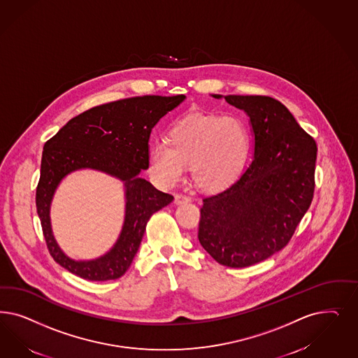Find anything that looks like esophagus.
<instances>
[{"mask_svg":"<svg viewBox=\"0 0 358 358\" xmlns=\"http://www.w3.org/2000/svg\"><path fill=\"white\" fill-rule=\"evenodd\" d=\"M191 201V197L183 195V194H178L175 195V203L176 204H185V203H189Z\"/></svg>","mask_w":358,"mask_h":358,"instance_id":"esophagus-1","label":"esophagus"}]
</instances>
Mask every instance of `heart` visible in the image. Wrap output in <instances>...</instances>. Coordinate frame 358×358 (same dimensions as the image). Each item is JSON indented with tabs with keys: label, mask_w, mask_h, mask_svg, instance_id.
I'll use <instances>...</instances> for the list:
<instances>
[{
	"label": "heart",
	"mask_w": 358,
	"mask_h": 358,
	"mask_svg": "<svg viewBox=\"0 0 358 358\" xmlns=\"http://www.w3.org/2000/svg\"><path fill=\"white\" fill-rule=\"evenodd\" d=\"M169 143L154 142L149 149L152 176L166 187L183 179L185 164L199 188L219 191L231 185L243 170L249 136L234 117L192 115L169 130Z\"/></svg>",
	"instance_id": "b5f03b06"
}]
</instances>
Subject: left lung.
<instances>
[{
  "label": "left lung",
  "instance_id": "1",
  "mask_svg": "<svg viewBox=\"0 0 358 358\" xmlns=\"http://www.w3.org/2000/svg\"><path fill=\"white\" fill-rule=\"evenodd\" d=\"M224 99L249 115L254 158L234 183L203 199L197 237L220 265L248 267L282 250L308 210L317 146L275 99Z\"/></svg>",
  "mask_w": 358,
  "mask_h": 358
}]
</instances>
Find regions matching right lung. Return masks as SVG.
<instances>
[{
	"label": "right lung",
	"mask_w": 358,
	"mask_h": 358,
	"mask_svg": "<svg viewBox=\"0 0 358 358\" xmlns=\"http://www.w3.org/2000/svg\"><path fill=\"white\" fill-rule=\"evenodd\" d=\"M176 96H138L91 108L71 118L45 143L35 203L48 252L69 273L87 280L122 277L138 252L148 221L173 200L139 178L149 169L151 129L185 100ZM80 168L109 173L126 185V221L115 246L100 259L75 262L61 252L49 222V204L61 179Z\"/></svg>",
	"instance_id": "obj_1"
}]
</instances>
